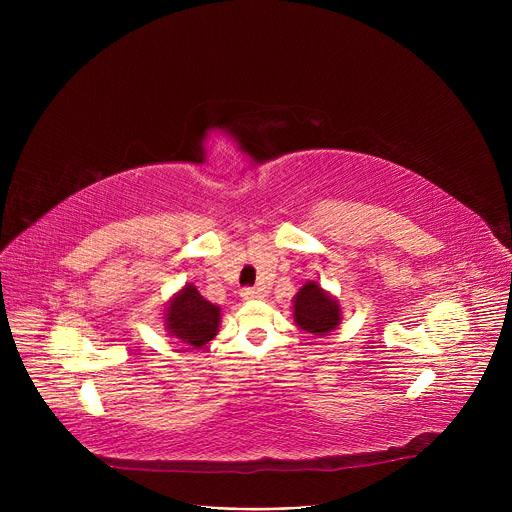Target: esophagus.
Returning <instances> with one entry per match:
<instances>
[{"mask_svg":"<svg viewBox=\"0 0 512 512\" xmlns=\"http://www.w3.org/2000/svg\"><path fill=\"white\" fill-rule=\"evenodd\" d=\"M240 294H242V299H245V301H255V299L263 297L261 290H257V288H245Z\"/></svg>","mask_w":512,"mask_h":512,"instance_id":"esophagus-1","label":"esophagus"}]
</instances>
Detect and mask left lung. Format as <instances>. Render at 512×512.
Masks as SVG:
<instances>
[{
    "label": "left lung",
    "mask_w": 512,
    "mask_h": 512,
    "mask_svg": "<svg viewBox=\"0 0 512 512\" xmlns=\"http://www.w3.org/2000/svg\"><path fill=\"white\" fill-rule=\"evenodd\" d=\"M294 324L313 336H328L340 326V305L317 282L309 280L292 301Z\"/></svg>",
    "instance_id": "left-lung-1"
}]
</instances>
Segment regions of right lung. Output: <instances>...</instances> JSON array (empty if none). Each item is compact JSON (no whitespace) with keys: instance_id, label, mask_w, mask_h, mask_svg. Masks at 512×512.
I'll use <instances>...</instances> for the list:
<instances>
[{"instance_id":"add662e5","label":"right lung","mask_w":512,"mask_h":512,"mask_svg":"<svg viewBox=\"0 0 512 512\" xmlns=\"http://www.w3.org/2000/svg\"><path fill=\"white\" fill-rule=\"evenodd\" d=\"M220 307L205 301L193 284L176 292L166 307V330L191 348H201L220 328Z\"/></svg>"}]
</instances>
